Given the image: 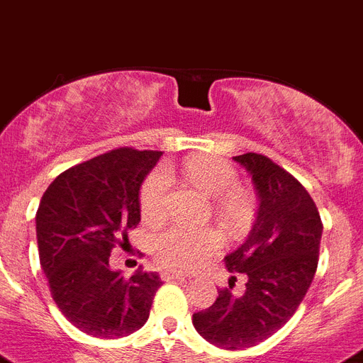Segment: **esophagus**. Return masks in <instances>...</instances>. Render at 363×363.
I'll return each instance as SVG.
<instances>
[{
  "instance_id": "1",
  "label": "esophagus",
  "mask_w": 363,
  "mask_h": 363,
  "mask_svg": "<svg viewBox=\"0 0 363 363\" xmlns=\"http://www.w3.org/2000/svg\"><path fill=\"white\" fill-rule=\"evenodd\" d=\"M162 280H174V279H186V273H182V271H177V269H164L161 273Z\"/></svg>"
}]
</instances>
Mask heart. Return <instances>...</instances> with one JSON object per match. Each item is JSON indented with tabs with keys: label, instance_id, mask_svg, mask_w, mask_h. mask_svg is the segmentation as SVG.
<instances>
[{
	"label": "heart",
	"instance_id": "1",
	"mask_svg": "<svg viewBox=\"0 0 363 363\" xmlns=\"http://www.w3.org/2000/svg\"><path fill=\"white\" fill-rule=\"evenodd\" d=\"M184 174L202 194L218 199L217 213L230 226H238L250 215V197L238 189L237 169L217 157H195L184 162ZM172 191V175L159 168L148 175L141 189V211L146 220H159L166 213ZM220 247V235L211 228L172 224L153 237V255L161 264L189 269Z\"/></svg>",
	"mask_w": 363,
	"mask_h": 363
}]
</instances>
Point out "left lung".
Returning a JSON list of instances; mask_svg holds the SVG:
<instances>
[{"instance_id": "8db88e82", "label": "left lung", "mask_w": 363, "mask_h": 363, "mask_svg": "<svg viewBox=\"0 0 363 363\" xmlns=\"http://www.w3.org/2000/svg\"><path fill=\"white\" fill-rule=\"evenodd\" d=\"M253 182L259 208L237 250L224 257L228 271L246 273V291H218L213 306L194 315V328L222 349L257 345L295 315L318 266L322 220L315 202L286 169L259 153L233 157Z\"/></svg>"}]
</instances>
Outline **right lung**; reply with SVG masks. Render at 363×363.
<instances>
[{
  "label": "right lung",
  "instance_id": "1",
  "mask_svg": "<svg viewBox=\"0 0 363 363\" xmlns=\"http://www.w3.org/2000/svg\"><path fill=\"white\" fill-rule=\"evenodd\" d=\"M161 155L112 150L57 175L39 202V262L60 311L86 335L121 338L148 320L161 277H125L108 259L141 220V186Z\"/></svg>",
  "mask_w": 363,
  "mask_h": 363
}]
</instances>
